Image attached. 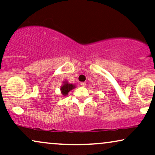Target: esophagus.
<instances>
[{"label": "esophagus", "instance_id": "obj_1", "mask_svg": "<svg viewBox=\"0 0 155 155\" xmlns=\"http://www.w3.org/2000/svg\"><path fill=\"white\" fill-rule=\"evenodd\" d=\"M81 86H83V87H86V83H85V82H81Z\"/></svg>", "mask_w": 155, "mask_h": 155}]
</instances>
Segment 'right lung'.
Returning <instances> with one entry per match:
<instances>
[{
    "label": "right lung",
    "instance_id": "right-lung-1",
    "mask_svg": "<svg viewBox=\"0 0 155 155\" xmlns=\"http://www.w3.org/2000/svg\"><path fill=\"white\" fill-rule=\"evenodd\" d=\"M74 88H75V86L73 85V84H68L67 82H66V83L61 87V94H62L64 96H66V95L68 94V93H69L70 91L72 90Z\"/></svg>",
    "mask_w": 155,
    "mask_h": 155
}]
</instances>
